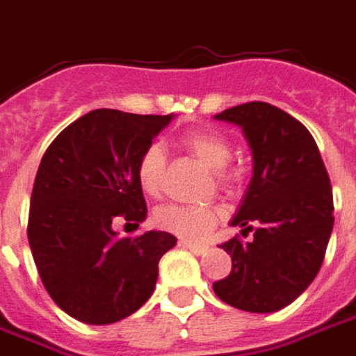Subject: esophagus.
Here are the masks:
<instances>
[{"label": "esophagus", "mask_w": 356, "mask_h": 356, "mask_svg": "<svg viewBox=\"0 0 356 356\" xmlns=\"http://www.w3.org/2000/svg\"><path fill=\"white\" fill-rule=\"evenodd\" d=\"M179 246L186 248V250H191V252H193V254H196V255L204 254V252L208 250V248H206V246H200V244H194V242H188V240H181V242H179Z\"/></svg>", "instance_id": "obj_1"}]
</instances>
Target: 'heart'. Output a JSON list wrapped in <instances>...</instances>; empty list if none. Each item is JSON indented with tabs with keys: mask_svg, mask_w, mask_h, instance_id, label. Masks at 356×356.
I'll use <instances>...</instances> for the list:
<instances>
[{
	"mask_svg": "<svg viewBox=\"0 0 356 356\" xmlns=\"http://www.w3.org/2000/svg\"><path fill=\"white\" fill-rule=\"evenodd\" d=\"M181 143L193 156H196L206 168L217 171V179L225 188H234L242 181V173L236 168H227L231 162L232 148L227 137L217 131H191L183 135ZM165 175V154L158 143L148 145L137 162V181L143 193L158 196L162 193ZM219 209L209 206H181L168 204L156 211V223L163 231L185 240H202L208 236L219 221Z\"/></svg>",
	"mask_w": 356,
	"mask_h": 356,
	"instance_id": "1",
	"label": "heart"
}]
</instances>
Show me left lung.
I'll return each instance as SVG.
<instances>
[{
	"mask_svg": "<svg viewBox=\"0 0 356 356\" xmlns=\"http://www.w3.org/2000/svg\"><path fill=\"white\" fill-rule=\"evenodd\" d=\"M216 120L242 127L252 148L254 175L231 225L254 240L219 246L232 270L213 291L248 313H275L309 288L324 261L334 227L328 171L305 125L268 102L238 104Z\"/></svg>",
	"mask_w": 356,
	"mask_h": 356,
	"instance_id": "1",
	"label": "left lung"
}]
</instances>
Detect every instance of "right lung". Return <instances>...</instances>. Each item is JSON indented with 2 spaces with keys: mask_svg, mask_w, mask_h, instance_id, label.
I'll return each instance as SVG.
<instances>
[{
  "mask_svg": "<svg viewBox=\"0 0 356 356\" xmlns=\"http://www.w3.org/2000/svg\"><path fill=\"white\" fill-rule=\"evenodd\" d=\"M168 116L99 108L58 133L35 173L28 242L45 290L66 314L86 324H112L145 305L158 263L177 238L147 231L118 236V217L139 223L147 202L137 162Z\"/></svg>",
  "mask_w": 356,
  "mask_h": 356,
  "instance_id": "obj_1",
  "label": "right lung"
}]
</instances>
